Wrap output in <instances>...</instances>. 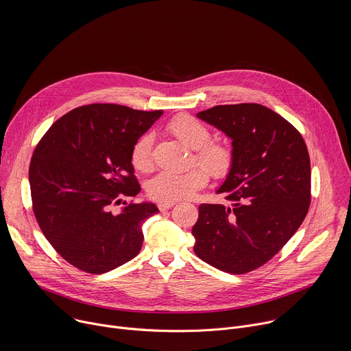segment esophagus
Here are the masks:
<instances>
[{"label": "esophagus", "instance_id": "1", "mask_svg": "<svg viewBox=\"0 0 351 351\" xmlns=\"http://www.w3.org/2000/svg\"><path fill=\"white\" fill-rule=\"evenodd\" d=\"M173 206H175V203H160V204H158V208H160L161 213H164V211L171 210Z\"/></svg>", "mask_w": 351, "mask_h": 351}]
</instances>
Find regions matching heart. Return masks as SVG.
<instances>
[{"instance_id": "1", "label": "heart", "mask_w": 351, "mask_h": 351, "mask_svg": "<svg viewBox=\"0 0 351 351\" xmlns=\"http://www.w3.org/2000/svg\"><path fill=\"white\" fill-rule=\"evenodd\" d=\"M167 130L183 144L194 149L195 161L204 166L214 178H223L232 168V148L222 141H210V129L191 115L180 114L167 123ZM130 161L136 171L148 172L153 169V136H140L132 147ZM204 167V168H205ZM193 167L184 172L162 171L148 183V194L161 203H175L193 195L208 182L207 171Z\"/></svg>"}]
</instances>
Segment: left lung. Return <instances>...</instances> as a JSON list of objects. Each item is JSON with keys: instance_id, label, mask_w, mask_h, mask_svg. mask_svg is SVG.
<instances>
[{"instance_id": "left-lung-1", "label": "left lung", "mask_w": 351, "mask_h": 351, "mask_svg": "<svg viewBox=\"0 0 351 351\" xmlns=\"http://www.w3.org/2000/svg\"><path fill=\"white\" fill-rule=\"evenodd\" d=\"M197 117L232 138L233 164L218 194L232 204H202L194 253L214 268L245 274L268 263L303 223L311 167L298 130L254 103L217 106Z\"/></svg>"}]
</instances>
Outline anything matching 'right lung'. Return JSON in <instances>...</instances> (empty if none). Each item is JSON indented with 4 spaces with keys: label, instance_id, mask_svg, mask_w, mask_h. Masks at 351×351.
Listing matches in <instances>:
<instances>
[{
    "label": "right lung",
    "instance_id": "add662e5",
    "mask_svg": "<svg viewBox=\"0 0 351 351\" xmlns=\"http://www.w3.org/2000/svg\"><path fill=\"white\" fill-rule=\"evenodd\" d=\"M162 115L118 104L75 108L37 144L29 182L33 213L56 252L87 274H106L134 258L143 244L141 223L158 213L153 203L128 204L119 195L140 193L132 147Z\"/></svg>",
    "mask_w": 351,
    "mask_h": 351
}]
</instances>
